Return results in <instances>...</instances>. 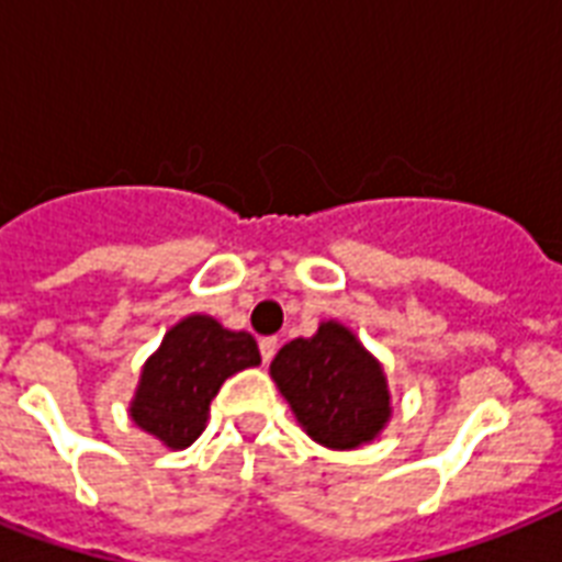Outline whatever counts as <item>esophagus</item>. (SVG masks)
Segmentation results:
<instances>
[{
    "instance_id": "esophagus-1",
    "label": "esophagus",
    "mask_w": 562,
    "mask_h": 562,
    "mask_svg": "<svg viewBox=\"0 0 562 562\" xmlns=\"http://www.w3.org/2000/svg\"><path fill=\"white\" fill-rule=\"evenodd\" d=\"M277 347H280V341H277V338H262V341H259V352H262V361L265 364H268V361L273 359V352H277Z\"/></svg>"
}]
</instances>
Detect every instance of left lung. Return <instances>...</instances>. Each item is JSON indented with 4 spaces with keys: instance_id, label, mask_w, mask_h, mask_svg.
Wrapping results in <instances>:
<instances>
[{
    "instance_id": "8db88e82",
    "label": "left lung",
    "mask_w": 562,
    "mask_h": 562,
    "mask_svg": "<svg viewBox=\"0 0 562 562\" xmlns=\"http://www.w3.org/2000/svg\"><path fill=\"white\" fill-rule=\"evenodd\" d=\"M271 375L303 431L326 449H359L391 419L382 364L338 321L285 344L271 361Z\"/></svg>"
}]
</instances>
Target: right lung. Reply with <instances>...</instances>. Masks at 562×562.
Returning a JSON list of instances; mask_svg holds the SVG:
<instances>
[{
	"mask_svg": "<svg viewBox=\"0 0 562 562\" xmlns=\"http://www.w3.org/2000/svg\"><path fill=\"white\" fill-rule=\"evenodd\" d=\"M254 335L229 333L210 315H189L145 361L131 419L169 449H187L206 428L210 402L229 375L259 364Z\"/></svg>",
	"mask_w": 562,
	"mask_h": 562,
	"instance_id": "add662e5",
	"label": "right lung"
}]
</instances>
